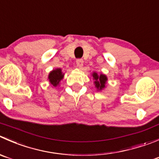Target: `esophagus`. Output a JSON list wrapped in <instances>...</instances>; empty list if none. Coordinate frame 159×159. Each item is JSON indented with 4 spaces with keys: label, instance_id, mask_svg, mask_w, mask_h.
Segmentation results:
<instances>
[{
    "label": "esophagus",
    "instance_id": "34e87169",
    "mask_svg": "<svg viewBox=\"0 0 159 159\" xmlns=\"http://www.w3.org/2000/svg\"><path fill=\"white\" fill-rule=\"evenodd\" d=\"M83 62H84V61H83L82 59H78V60H77V61H76L77 65H78L79 67H82V66H83Z\"/></svg>",
    "mask_w": 159,
    "mask_h": 159
}]
</instances>
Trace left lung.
<instances>
[{
  "instance_id": "8db88e82",
  "label": "left lung",
  "mask_w": 159,
  "mask_h": 159,
  "mask_svg": "<svg viewBox=\"0 0 159 159\" xmlns=\"http://www.w3.org/2000/svg\"><path fill=\"white\" fill-rule=\"evenodd\" d=\"M92 76H93L94 79L95 80V87H96L98 90H102V89H104L105 84H106V81H107V78H106V75H98L96 73H94L93 75H92Z\"/></svg>"
}]
</instances>
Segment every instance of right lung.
<instances>
[{
  "label": "right lung",
  "instance_id": "right-lung-1",
  "mask_svg": "<svg viewBox=\"0 0 159 159\" xmlns=\"http://www.w3.org/2000/svg\"><path fill=\"white\" fill-rule=\"evenodd\" d=\"M63 77H64V75L61 72V69L58 68L50 72L49 75V80L51 84H53V86H57L59 84L60 81L62 79Z\"/></svg>",
  "mask_w": 159,
  "mask_h": 159
}]
</instances>
